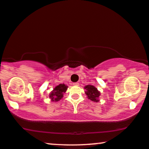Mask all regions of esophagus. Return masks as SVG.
<instances>
[{
  "instance_id": "esophagus-1",
  "label": "esophagus",
  "mask_w": 149,
  "mask_h": 149,
  "mask_svg": "<svg viewBox=\"0 0 149 149\" xmlns=\"http://www.w3.org/2000/svg\"><path fill=\"white\" fill-rule=\"evenodd\" d=\"M73 85H76V86H78V85H79V83H78V82H77V83H74L72 84Z\"/></svg>"
}]
</instances>
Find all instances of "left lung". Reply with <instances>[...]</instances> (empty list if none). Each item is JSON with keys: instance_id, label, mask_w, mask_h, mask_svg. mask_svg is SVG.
<instances>
[{"instance_id": "8db88e82", "label": "left lung", "mask_w": 149, "mask_h": 149, "mask_svg": "<svg viewBox=\"0 0 149 149\" xmlns=\"http://www.w3.org/2000/svg\"><path fill=\"white\" fill-rule=\"evenodd\" d=\"M85 89L86 90L85 93L88 97V99H89L94 102H97L99 101L98 98L100 95V92L99 91L96 87H95L93 85H87L85 87Z\"/></svg>"}]
</instances>
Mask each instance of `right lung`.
I'll list each match as a JSON object with an SVG mask.
<instances>
[{
	"label": "right lung",
	"mask_w": 149,
	"mask_h": 149,
	"mask_svg": "<svg viewBox=\"0 0 149 149\" xmlns=\"http://www.w3.org/2000/svg\"><path fill=\"white\" fill-rule=\"evenodd\" d=\"M68 87L64 84H60L56 87L52 93L49 94V97L53 101H58L60 100H61L63 94L67 90Z\"/></svg>",
	"instance_id": "right-lung-1"
}]
</instances>
